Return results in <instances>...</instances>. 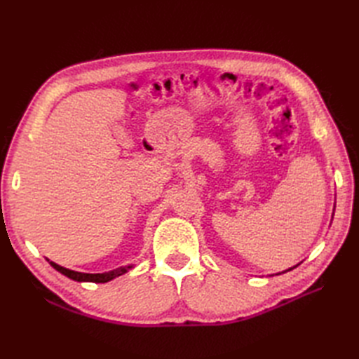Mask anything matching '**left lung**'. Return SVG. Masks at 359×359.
<instances>
[{"label":"left lung","instance_id":"1","mask_svg":"<svg viewBox=\"0 0 359 359\" xmlns=\"http://www.w3.org/2000/svg\"><path fill=\"white\" fill-rule=\"evenodd\" d=\"M293 268H297V265H295V266H292V268H289V269H286V271H283V273H287V271H290V269H293ZM278 274H281V273H278Z\"/></svg>","mask_w":359,"mask_h":359}]
</instances>
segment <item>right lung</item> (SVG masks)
Instances as JSON below:
<instances>
[{
  "label": "right lung",
  "mask_w": 359,
  "mask_h": 359,
  "mask_svg": "<svg viewBox=\"0 0 359 359\" xmlns=\"http://www.w3.org/2000/svg\"><path fill=\"white\" fill-rule=\"evenodd\" d=\"M48 262L50 264V266L55 268L58 273H61L62 276H66L74 281H91V283H107V281L114 280L115 277H119L126 274L127 271L132 269L135 265H127V266H119L116 269H112V271H107V273H102V274H88V273H78V271H72V269H67L64 268L55 262H52V260L46 259Z\"/></svg>",
  "instance_id": "add662e5"
}]
</instances>
